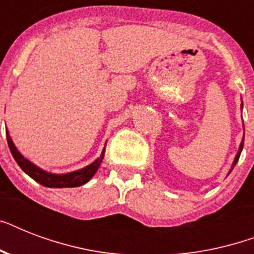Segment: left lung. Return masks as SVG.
<instances>
[{"label": "left lung", "mask_w": 254, "mask_h": 254, "mask_svg": "<svg viewBox=\"0 0 254 254\" xmlns=\"http://www.w3.org/2000/svg\"><path fill=\"white\" fill-rule=\"evenodd\" d=\"M241 108H243V104H241ZM243 146H244V141H243V142H241L240 149H239V153H237L236 158H235V162H233L232 169H233V167H235V165H236V163H237V161H239V158H240V154H241V150H243ZM232 169H231V171H232Z\"/></svg>", "instance_id": "left-lung-1"}]
</instances>
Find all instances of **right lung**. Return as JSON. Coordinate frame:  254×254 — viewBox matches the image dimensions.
Listing matches in <instances>:
<instances>
[{
  "instance_id": "obj_1",
  "label": "right lung",
  "mask_w": 254,
  "mask_h": 254,
  "mask_svg": "<svg viewBox=\"0 0 254 254\" xmlns=\"http://www.w3.org/2000/svg\"><path fill=\"white\" fill-rule=\"evenodd\" d=\"M6 138H7V145H9L10 151H11V154H13L15 162L19 165V167H21L29 177L33 178L35 182L41 183V185L45 186V187H54V189H62V187H79V186L87 183V182L95 175V173L100 167L101 162H103L104 154H105V149H104L101 155H100V158L96 159L95 162L91 163L89 166L84 167V169L81 170H77V171H73V173L64 174V175H55V174L46 173V171L41 170L39 167H37L31 162H29L26 158H23V155L17 150V147L14 146L13 141L10 139L7 133H6Z\"/></svg>"
}]
</instances>
